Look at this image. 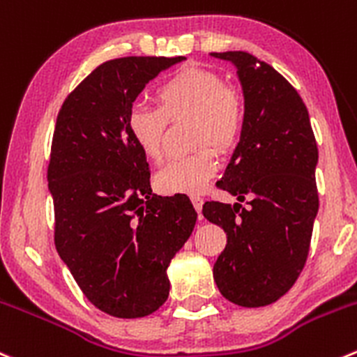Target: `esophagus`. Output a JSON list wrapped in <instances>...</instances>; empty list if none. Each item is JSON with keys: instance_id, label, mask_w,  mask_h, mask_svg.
Instances as JSON below:
<instances>
[{"instance_id": "1", "label": "esophagus", "mask_w": 357, "mask_h": 357, "mask_svg": "<svg viewBox=\"0 0 357 357\" xmlns=\"http://www.w3.org/2000/svg\"><path fill=\"white\" fill-rule=\"evenodd\" d=\"M192 204H193V207H195V211L199 213V216H200V211H202V206H204V199H200V197H192ZM200 218H202V216H200Z\"/></svg>"}]
</instances>
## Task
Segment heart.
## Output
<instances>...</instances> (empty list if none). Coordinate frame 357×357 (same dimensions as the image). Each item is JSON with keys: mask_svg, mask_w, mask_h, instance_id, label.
I'll list each match as a JSON object with an SVG mask.
<instances>
[{"mask_svg": "<svg viewBox=\"0 0 357 357\" xmlns=\"http://www.w3.org/2000/svg\"><path fill=\"white\" fill-rule=\"evenodd\" d=\"M158 108L134 106L127 115V129L141 153L158 162L164 153L169 122L193 119L192 141L200 150L169 160L155 176L162 193L199 195L218 172V151H228L244 129V99L218 73L188 68L176 73L157 91Z\"/></svg>", "mask_w": 357, "mask_h": 357, "instance_id": "heart-1", "label": "heart"}]
</instances>
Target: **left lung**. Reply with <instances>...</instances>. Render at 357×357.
<instances>
[{
  "mask_svg": "<svg viewBox=\"0 0 357 357\" xmlns=\"http://www.w3.org/2000/svg\"><path fill=\"white\" fill-rule=\"evenodd\" d=\"M211 55L237 68L245 108L241 141L218 186L252 206L204 204V218L227 234L214 281L235 305H271L295 284L309 255L319 209L316 137L300 94L271 64L248 52Z\"/></svg>",
  "mask_w": 357,
  "mask_h": 357,
  "instance_id": "1",
  "label": "left lung"
}]
</instances>
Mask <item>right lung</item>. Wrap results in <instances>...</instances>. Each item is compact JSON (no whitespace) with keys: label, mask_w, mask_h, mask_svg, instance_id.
<instances>
[{"label":"right lung","mask_w":357,"mask_h":357,"mask_svg":"<svg viewBox=\"0 0 357 357\" xmlns=\"http://www.w3.org/2000/svg\"><path fill=\"white\" fill-rule=\"evenodd\" d=\"M185 57L102 62L66 98L48 162L59 256L92 305L144 317L169 296L167 266L192 235L186 195L151 192L150 165L127 129L150 79Z\"/></svg>","instance_id":"obj_1"}]
</instances>
